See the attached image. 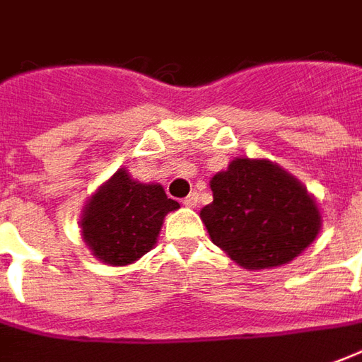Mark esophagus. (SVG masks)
Instances as JSON below:
<instances>
[{
    "label": "esophagus",
    "instance_id": "obj_1",
    "mask_svg": "<svg viewBox=\"0 0 362 362\" xmlns=\"http://www.w3.org/2000/svg\"><path fill=\"white\" fill-rule=\"evenodd\" d=\"M183 205L189 206V209H195V206L199 205V195H197V193H191L189 197H185V199H183Z\"/></svg>",
    "mask_w": 362,
    "mask_h": 362
}]
</instances>
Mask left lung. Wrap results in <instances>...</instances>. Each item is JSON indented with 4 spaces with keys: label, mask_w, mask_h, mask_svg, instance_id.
Wrapping results in <instances>:
<instances>
[{
    "label": "left lung",
    "mask_w": 362,
    "mask_h": 362,
    "mask_svg": "<svg viewBox=\"0 0 362 362\" xmlns=\"http://www.w3.org/2000/svg\"><path fill=\"white\" fill-rule=\"evenodd\" d=\"M211 191L201 221L211 240L246 270L290 264L321 230L315 197L270 159L234 157L213 175Z\"/></svg>",
    "instance_id": "left-lung-1"
}]
</instances>
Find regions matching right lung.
Here are the masks:
<instances>
[{
	"label": "right lung",
	"mask_w": 362,
	"mask_h": 362,
	"mask_svg": "<svg viewBox=\"0 0 362 362\" xmlns=\"http://www.w3.org/2000/svg\"><path fill=\"white\" fill-rule=\"evenodd\" d=\"M179 203L167 199L159 183L132 179L126 167L104 181L86 201L81 214V236L96 260L128 266L157 244L167 213Z\"/></svg>",
	"instance_id": "right-lung-1"
}]
</instances>
